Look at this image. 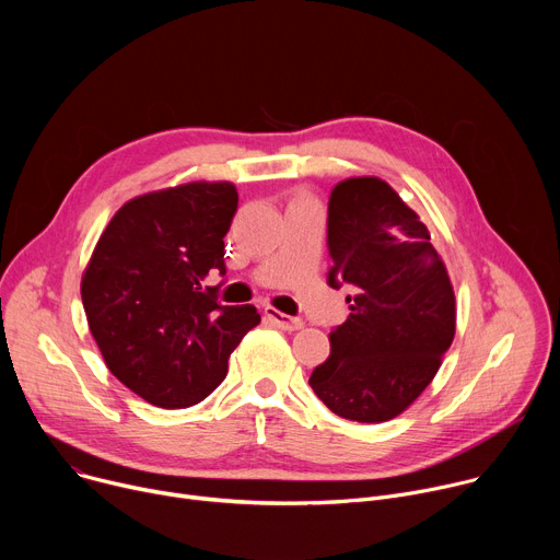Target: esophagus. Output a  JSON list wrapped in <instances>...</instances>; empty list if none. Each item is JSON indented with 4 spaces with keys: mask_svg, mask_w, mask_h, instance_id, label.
<instances>
[{
    "mask_svg": "<svg viewBox=\"0 0 560 560\" xmlns=\"http://www.w3.org/2000/svg\"><path fill=\"white\" fill-rule=\"evenodd\" d=\"M266 316L270 318V322H272L277 328H281V330H285V332H294V330H301V328H303V318L288 316V314H283V312L270 307V305L266 307Z\"/></svg>",
    "mask_w": 560,
    "mask_h": 560,
    "instance_id": "esophagus-1",
    "label": "esophagus"
}]
</instances>
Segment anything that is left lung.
<instances>
[{
	"label": "left lung",
	"instance_id": "1",
	"mask_svg": "<svg viewBox=\"0 0 560 560\" xmlns=\"http://www.w3.org/2000/svg\"><path fill=\"white\" fill-rule=\"evenodd\" d=\"M328 283L354 294L310 385L339 417L383 423L432 383L456 332V301L419 214L378 177L339 182L328 203Z\"/></svg>",
	"mask_w": 560,
	"mask_h": 560
}]
</instances>
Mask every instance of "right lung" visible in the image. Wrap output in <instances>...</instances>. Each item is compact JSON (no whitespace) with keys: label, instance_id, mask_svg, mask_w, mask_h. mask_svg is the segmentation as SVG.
Instances as JSON below:
<instances>
[{"label":"right lung","instance_id":"add662e5","mask_svg":"<svg viewBox=\"0 0 560 560\" xmlns=\"http://www.w3.org/2000/svg\"><path fill=\"white\" fill-rule=\"evenodd\" d=\"M238 195L230 182H190L126 201L82 277L91 335L108 370L143 401L190 408L225 378L228 359L259 326L255 305H221L223 236Z\"/></svg>","mask_w":560,"mask_h":560}]
</instances>
